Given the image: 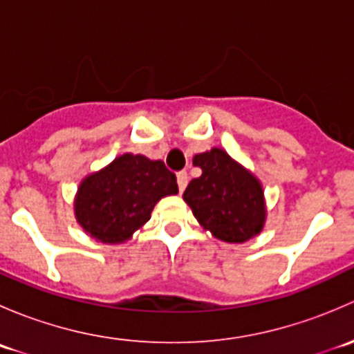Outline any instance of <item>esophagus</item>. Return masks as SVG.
Instances as JSON below:
<instances>
[{"label":"esophagus","instance_id":"esophagus-1","mask_svg":"<svg viewBox=\"0 0 354 354\" xmlns=\"http://www.w3.org/2000/svg\"><path fill=\"white\" fill-rule=\"evenodd\" d=\"M176 180H178V188H180V192H183L188 185L187 171H180V173L176 174Z\"/></svg>","mask_w":354,"mask_h":354}]
</instances>
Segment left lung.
<instances>
[{
  "label": "left lung",
  "instance_id": "8db88e82",
  "mask_svg": "<svg viewBox=\"0 0 354 354\" xmlns=\"http://www.w3.org/2000/svg\"><path fill=\"white\" fill-rule=\"evenodd\" d=\"M202 169L188 183L183 198L205 230L227 243H243L260 233L266 221L259 180L221 149L194 157Z\"/></svg>",
  "mask_w": 354,
  "mask_h": 354
}]
</instances>
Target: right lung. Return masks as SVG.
<instances>
[{"mask_svg": "<svg viewBox=\"0 0 354 354\" xmlns=\"http://www.w3.org/2000/svg\"><path fill=\"white\" fill-rule=\"evenodd\" d=\"M178 194L162 160L124 154L82 181L75 200L80 226L102 243H123L151 219L159 198Z\"/></svg>", "mask_w": 354, "mask_h": 354, "instance_id": "right-lung-1", "label": "right lung"}]
</instances>
